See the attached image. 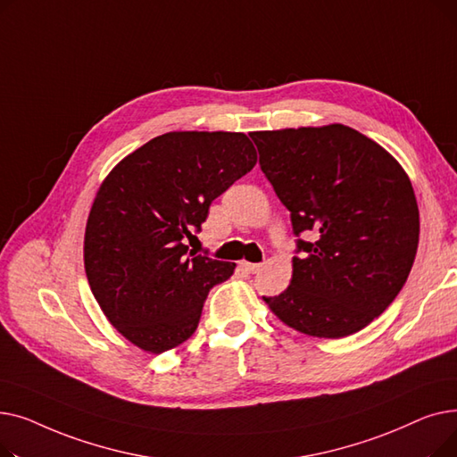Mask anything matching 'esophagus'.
Wrapping results in <instances>:
<instances>
[{"label":"esophagus","instance_id":"esophagus-1","mask_svg":"<svg viewBox=\"0 0 457 457\" xmlns=\"http://www.w3.org/2000/svg\"><path fill=\"white\" fill-rule=\"evenodd\" d=\"M241 267H243L246 272H250V274H255V272L261 270V265H257V262H246V261H243Z\"/></svg>","mask_w":457,"mask_h":457}]
</instances>
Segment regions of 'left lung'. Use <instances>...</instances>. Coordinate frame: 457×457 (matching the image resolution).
Masks as SVG:
<instances>
[{"mask_svg":"<svg viewBox=\"0 0 457 457\" xmlns=\"http://www.w3.org/2000/svg\"><path fill=\"white\" fill-rule=\"evenodd\" d=\"M262 174L291 211L298 238L291 285L262 296L289 328L341 339L369 326L402 291L419 246L410 178L378 142L329 124L250 135Z\"/></svg>","mask_w":457,"mask_h":457,"instance_id":"1","label":"left lung"}]
</instances>
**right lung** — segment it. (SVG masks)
Masks as SVG:
<instances>
[{
  "label": "right lung",
  "instance_id": "right-lung-1",
  "mask_svg": "<svg viewBox=\"0 0 457 457\" xmlns=\"http://www.w3.org/2000/svg\"><path fill=\"white\" fill-rule=\"evenodd\" d=\"M257 162L245 133L172 131L120 161L94 198L85 272L107 320L144 352L196 331L204 302L235 262L188 252L209 205Z\"/></svg>",
  "mask_w": 457,
  "mask_h": 457
}]
</instances>
